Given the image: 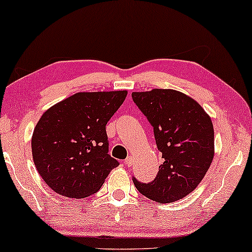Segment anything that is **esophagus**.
Instances as JSON below:
<instances>
[{
  "instance_id": "esophagus-1",
  "label": "esophagus",
  "mask_w": 252,
  "mask_h": 252,
  "mask_svg": "<svg viewBox=\"0 0 252 252\" xmlns=\"http://www.w3.org/2000/svg\"><path fill=\"white\" fill-rule=\"evenodd\" d=\"M125 164L128 165V166L133 164V158H132V156H128V158L125 159Z\"/></svg>"
}]
</instances>
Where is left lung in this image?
<instances>
[{"instance_id": "left-lung-1", "label": "left lung", "mask_w": 252, "mask_h": 252, "mask_svg": "<svg viewBox=\"0 0 252 252\" xmlns=\"http://www.w3.org/2000/svg\"><path fill=\"white\" fill-rule=\"evenodd\" d=\"M134 103L154 128L164 162L153 182L133 178L138 191L156 202L168 204L186 197L199 185L214 158L211 117L193 98L172 89L132 93Z\"/></svg>"}]
</instances>
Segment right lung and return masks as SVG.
Segmentation results:
<instances>
[{
  "label": "right lung",
  "mask_w": 252,
  "mask_h": 252,
  "mask_svg": "<svg viewBox=\"0 0 252 252\" xmlns=\"http://www.w3.org/2000/svg\"><path fill=\"white\" fill-rule=\"evenodd\" d=\"M126 96V90L77 93L42 113L32 134V158L54 192L89 197L119 165L109 155L105 126Z\"/></svg>",
  "instance_id": "add662e5"
}]
</instances>
